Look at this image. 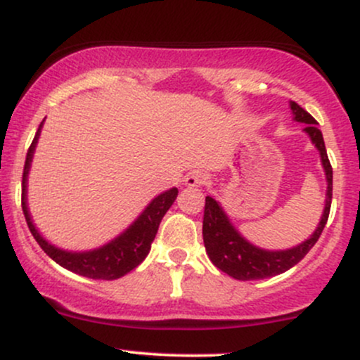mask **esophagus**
Segmentation results:
<instances>
[{"label":"esophagus","instance_id":"34e87169","mask_svg":"<svg viewBox=\"0 0 360 360\" xmlns=\"http://www.w3.org/2000/svg\"><path fill=\"white\" fill-rule=\"evenodd\" d=\"M206 183H208V174L201 171H193L184 177V184L188 188H198V186H203Z\"/></svg>","mask_w":360,"mask_h":360}]
</instances>
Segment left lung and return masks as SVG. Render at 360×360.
Returning a JSON list of instances; mask_svg holds the SVG:
<instances>
[{
	"instance_id": "left-lung-1",
	"label": "left lung",
	"mask_w": 360,
	"mask_h": 360,
	"mask_svg": "<svg viewBox=\"0 0 360 360\" xmlns=\"http://www.w3.org/2000/svg\"><path fill=\"white\" fill-rule=\"evenodd\" d=\"M289 108L292 111L295 122L304 123L303 131L311 140L313 146L320 152L321 166L325 171L326 179V194H325V208L321 213L320 223L307 240L298 245L284 250H267L260 249L254 243L247 240L243 235L235 229L229 214L225 213L223 206L212 196H206L205 217H203V242L206 254L218 269L225 274L232 276L238 281H255L264 278H272L291 269L292 266L300 262L304 255L311 250L321 232H323L326 220H328L330 205H332V179L333 171L330 166L328 155L323 142V135L318 130L316 120L304 111L298 103L289 101Z\"/></svg>"
}]
</instances>
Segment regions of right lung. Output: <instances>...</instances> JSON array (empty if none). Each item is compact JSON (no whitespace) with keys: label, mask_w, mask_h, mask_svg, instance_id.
I'll list each match as a JSON object with an SVG mask.
<instances>
[{"label":"right lung","mask_w":360,"mask_h":360,"mask_svg":"<svg viewBox=\"0 0 360 360\" xmlns=\"http://www.w3.org/2000/svg\"><path fill=\"white\" fill-rule=\"evenodd\" d=\"M42 127L44 122L40 123L34 142H32L30 148H28L27 160H25L23 169L22 208L28 229H30L32 235H34L35 240L39 242V245L42 247L45 254H47L52 260H56V262L64 267V269L91 279L111 281L122 278V276L134 271L135 267H137L148 255L152 242H154L157 235V230H159L160 220H162L164 214L167 213V210L171 208L177 198V188H171L167 189V191L160 193L159 196H155L127 230H123L118 237H115L113 240L105 243V245L98 247V249L77 252L64 250L60 249V247H56L39 232L34 220H32L30 210H28L27 203L28 172H30L32 160H34L35 147L37 142H39Z\"/></svg>","instance_id":"1"}]
</instances>
